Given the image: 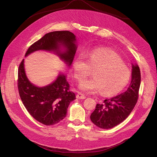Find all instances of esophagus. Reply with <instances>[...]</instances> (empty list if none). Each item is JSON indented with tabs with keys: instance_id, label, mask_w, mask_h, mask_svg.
Wrapping results in <instances>:
<instances>
[{
	"instance_id": "1",
	"label": "esophagus",
	"mask_w": 157,
	"mask_h": 157,
	"mask_svg": "<svg viewBox=\"0 0 157 157\" xmlns=\"http://www.w3.org/2000/svg\"><path fill=\"white\" fill-rule=\"evenodd\" d=\"M76 97H77V99H84L86 98V96H85L84 94H82L81 93H78L77 94V96H76Z\"/></svg>"
}]
</instances>
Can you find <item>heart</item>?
Returning a JSON list of instances; mask_svg holds the SVG:
<instances>
[{"label": "heart", "instance_id": "b5f03b06", "mask_svg": "<svg viewBox=\"0 0 157 157\" xmlns=\"http://www.w3.org/2000/svg\"><path fill=\"white\" fill-rule=\"evenodd\" d=\"M76 58L73 63L75 78L82 80L94 70L93 78L79 84L82 91L89 94L101 92L105 96L121 92L129 82L131 72L121 57L110 50L99 48Z\"/></svg>", "mask_w": 157, "mask_h": 157}]
</instances>
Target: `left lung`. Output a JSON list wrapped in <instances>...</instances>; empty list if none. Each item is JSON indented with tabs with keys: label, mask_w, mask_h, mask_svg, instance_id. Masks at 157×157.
<instances>
[{
	"label": "left lung",
	"mask_w": 157,
	"mask_h": 157,
	"mask_svg": "<svg viewBox=\"0 0 157 157\" xmlns=\"http://www.w3.org/2000/svg\"><path fill=\"white\" fill-rule=\"evenodd\" d=\"M141 83V73L139 66L132 65V80L126 92L102 103H98L90 115L94 124L103 129H110L121 124L129 116L138 99Z\"/></svg>",
	"instance_id": "obj_1"
}]
</instances>
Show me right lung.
I'll list each match as a JSON object with an SVG mask.
<instances>
[{
  "mask_svg": "<svg viewBox=\"0 0 157 157\" xmlns=\"http://www.w3.org/2000/svg\"><path fill=\"white\" fill-rule=\"evenodd\" d=\"M77 49L76 36L69 31L50 32L33 43L27 50L25 57L39 50L54 52L69 68L73 63ZM19 94L30 115L44 125H54L67 115V108L76 99L69 90L67 76L60 73L56 79L45 86L39 87L28 79L24 59L18 69Z\"/></svg>",
  "mask_w": 157,
  "mask_h": 157,
  "instance_id": "1",
  "label": "right lung"
}]
</instances>
